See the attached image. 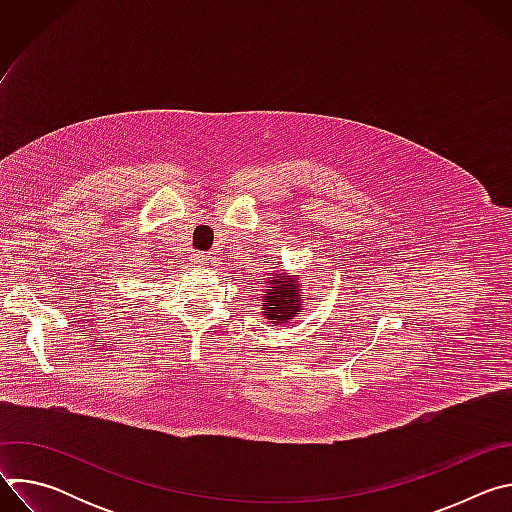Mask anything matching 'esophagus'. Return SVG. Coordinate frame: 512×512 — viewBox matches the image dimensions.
Here are the masks:
<instances>
[{"label": "esophagus", "mask_w": 512, "mask_h": 512, "mask_svg": "<svg viewBox=\"0 0 512 512\" xmlns=\"http://www.w3.org/2000/svg\"><path fill=\"white\" fill-rule=\"evenodd\" d=\"M192 259H194V263H196V265H208L210 255H208V253H194V255H192Z\"/></svg>", "instance_id": "obj_1"}]
</instances>
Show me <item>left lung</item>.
<instances>
[{"label": "left lung", "instance_id": "obj_1", "mask_svg": "<svg viewBox=\"0 0 512 512\" xmlns=\"http://www.w3.org/2000/svg\"><path fill=\"white\" fill-rule=\"evenodd\" d=\"M300 283L289 281L285 273H275L271 281H267V289H263V300L267 302L265 316L275 320V324H285L300 312Z\"/></svg>", "mask_w": 512, "mask_h": 512}]
</instances>
